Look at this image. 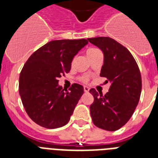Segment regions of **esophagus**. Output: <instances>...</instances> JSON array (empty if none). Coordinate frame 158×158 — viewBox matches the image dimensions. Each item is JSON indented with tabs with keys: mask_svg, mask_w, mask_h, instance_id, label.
Wrapping results in <instances>:
<instances>
[{
	"mask_svg": "<svg viewBox=\"0 0 158 158\" xmlns=\"http://www.w3.org/2000/svg\"><path fill=\"white\" fill-rule=\"evenodd\" d=\"M84 90L85 93H89V87H87V86H84Z\"/></svg>",
	"mask_w": 158,
	"mask_h": 158,
	"instance_id": "34e87169",
	"label": "esophagus"
}]
</instances>
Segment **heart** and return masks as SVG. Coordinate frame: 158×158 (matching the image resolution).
Returning a JSON list of instances; mask_svg holds the SVG:
<instances>
[{"instance_id": "heart-1", "label": "heart", "mask_w": 158, "mask_h": 158, "mask_svg": "<svg viewBox=\"0 0 158 158\" xmlns=\"http://www.w3.org/2000/svg\"><path fill=\"white\" fill-rule=\"evenodd\" d=\"M98 51L99 50L98 49H96V48H90V49H89V50L87 51V55H88V56H91V55H93L94 53L98 52ZM80 79H81L82 81L84 82V83H86V82L89 81V76H88V75H84V76H82Z\"/></svg>"}]
</instances>
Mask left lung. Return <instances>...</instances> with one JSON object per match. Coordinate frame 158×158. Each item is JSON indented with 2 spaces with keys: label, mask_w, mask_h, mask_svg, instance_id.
<instances>
[{
  "label": "left lung",
  "mask_w": 158,
  "mask_h": 158,
  "mask_svg": "<svg viewBox=\"0 0 158 158\" xmlns=\"http://www.w3.org/2000/svg\"><path fill=\"white\" fill-rule=\"evenodd\" d=\"M100 48L104 55V63L100 76L110 83L105 95L94 89L89 93L94 98L90 106L93 122L97 127L115 131L128 122L137 106L142 90L139 69L127 48L108 37L88 38Z\"/></svg>",
  "instance_id": "1"
}]
</instances>
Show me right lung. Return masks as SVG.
Instances as JSON below:
<instances>
[{"instance_id": "obj_1", "label": "right lung", "mask_w": 158, "mask_h": 158, "mask_svg": "<svg viewBox=\"0 0 158 158\" xmlns=\"http://www.w3.org/2000/svg\"><path fill=\"white\" fill-rule=\"evenodd\" d=\"M89 43L86 39L51 41L31 55L19 75V91L31 120L47 129L69 122L84 87L72 84L64 91L58 79L69 73L74 56Z\"/></svg>"}]
</instances>
